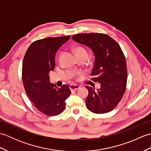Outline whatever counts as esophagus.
<instances>
[{
	"label": "esophagus",
	"instance_id": "esophagus-1",
	"mask_svg": "<svg viewBox=\"0 0 151 151\" xmlns=\"http://www.w3.org/2000/svg\"><path fill=\"white\" fill-rule=\"evenodd\" d=\"M69 88L71 91H76V90H78V89L81 88V87L77 85H70Z\"/></svg>",
	"mask_w": 151,
	"mask_h": 151
}]
</instances>
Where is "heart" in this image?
<instances>
[{"label":"heart","instance_id":"1","mask_svg":"<svg viewBox=\"0 0 151 151\" xmlns=\"http://www.w3.org/2000/svg\"><path fill=\"white\" fill-rule=\"evenodd\" d=\"M75 52L77 57L85 56L88 58V52L84 47L81 46H78L75 48Z\"/></svg>","mask_w":151,"mask_h":151}]
</instances>
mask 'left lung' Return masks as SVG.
I'll list each match as a JSON object with an SVG mask.
<instances>
[{
    "instance_id": "1",
    "label": "left lung",
    "mask_w": 151,
    "mask_h": 151,
    "mask_svg": "<svg viewBox=\"0 0 151 151\" xmlns=\"http://www.w3.org/2000/svg\"><path fill=\"white\" fill-rule=\"evenodd\" d=\"M76 42L89 47L95 55L91 80L101 84V88L87 86L89 94L86 100L88 109L94 114H104L117 106L124 93L127 82L125 57L116 41L101 33L74 35Z\"/></svg>"
}]
</instances>
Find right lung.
Wrapping results in <instances>:
<instances>
[{
    "label": "right lung",
    "instance_id": "add662e5",
    "mask_svg": "<svg viewBox=\"0 0 151 151\" xmlns=\"http://www.w3.org/2000/svg\"><path fill=\"white\" fill-rule=\"evenodd\" d=\"M70 37H47L34 41L22 62V77L26 93L34 106L49 116L62 113L70 94L68 86L59 88L50 84L49 75L55 67L56 52Z\"/></svg>",
    "mask_w": 151,
    "mask_h": 151
}]
</instances>
